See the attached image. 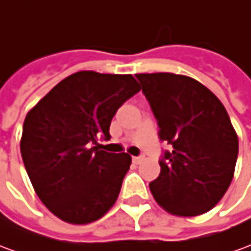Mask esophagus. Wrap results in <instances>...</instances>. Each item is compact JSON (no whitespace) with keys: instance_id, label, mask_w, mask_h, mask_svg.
<instances>
[{"instance_id":"obj_1","label":"esophagus","mask_w":251,"mask_h":251,"mask_svg":"<svg viewBox=\"0 0 251 251\" xmlns=\"http://www.w3.org/2000/svg\"><path fill=\"white\" fill-rule=\"evenodd\" d=\"M143 159H144V155H140V156H133L132 160H133V163L139 164L142 160H143Z\"/></svg>"}]
</instances>
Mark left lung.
I'll use <instances>...</instances> for the list:
<instances>
[{
  "label": "left lung",
  "instance_id": "left-lung-1",
  "mask_svg": "<svg viewBox=\"0 0 251 251\" xmlns=\"http://www.w3.org/2000/svg\"><path fill=\"white\" fill-rule=\"evenodd\" d=\"M136 78L158 120L159 138L171 147L159 160L151 194L173 215L207 213L227 191L238 156V136L226 108L188 76L138 73Z\"/></svg>",
  "mask_w": 251,
  "mask_h": 251
}]
</instances>
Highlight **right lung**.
Masks as SVG:
<instances>
[{
	"instance_id": "1",
	"label": "right lung",
	"mask_w": 251,
	"mask_h": 251,
	"mask_svg": "<svg viewBox=\"0 0 251 251\" xmlns=\"http://www.w3.org/2000/svg\"><path fill=\"white\" fill-rule=\"evenodd\" d=\"M140 91L132 75L80 71L53 87L25 118L21 155L41 202L73 225L98 221L112 207L131 166L126 152L104 151L111 120Z\"/></svg>"
}]
</instances>
